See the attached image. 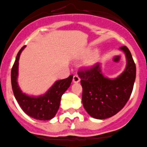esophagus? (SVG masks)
I'll return each mask as SVG.
<instances>
[{
  "label": "esophagus",
  "instance_id": "obj_1",
  "mask_svg": "<svg viewBox=\"0 0 147 147\" xmlns=\"http://www.w3.org/2000/svg\"><path fill=\"white\" fill-rule=\"evenodd\" d=\"M79 81H80V78L79 77V76L78 75H74V77H73V82L74 83H77L79 82Z\"/></svg>",
  "mask_w": 147,
  "mask_h": 147
}]
</instances>
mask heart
I'll use <instances>...</instances> for the list:
<instances>
[{"instance_id": "b5f03b06", "label": "heart", "mask_w": 147, "mask_h": 147, "mask_svg": "<svg viewBox=\"0 0 147 147\" xmlns=\"http://www.w3.org/2000/svg\"><path fill=\"white\" fill-rule=\"evenodd\" d=\"M98 59V55L97 53H94L90 56V58H89L88 60V62L90 63H94L95 62L97 61Z\"/></svg>"}]
</instances>
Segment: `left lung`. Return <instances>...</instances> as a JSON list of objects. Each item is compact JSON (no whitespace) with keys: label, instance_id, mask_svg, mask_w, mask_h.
Here are the masks:
<instances>
[{"label":"left lung","instance_id":"left-lung-1","mask_svg":"<svg viewBox=\"0 0 147 147\" xmlns=\"http://www.w3.org/2000/svg\"><path fill=\"white\" fill-rule=\"evenodd\" d=\"M125 53L127 65L115 79L105 77L99 63L78 72L82 86L83 106L92 117L109 118L117 114L130 98L135 82L136 68L127 47L119 48Z\"/></svg>","mask_w":147,"mask_h":147}]
</instances>
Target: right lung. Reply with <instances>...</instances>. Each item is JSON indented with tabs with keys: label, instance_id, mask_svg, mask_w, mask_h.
Wrapping results in <instances>:
<instances>
[{
	"label": "right lung",
	"instance_id": "obj_1",
	"mask_svg": "<svg viewBox=\"0 0 147 147\" xmlns=\"http://www.w3.org/2000/svg\"><path fill=\"white\" fill-rule=\"evenodd\" d=\"M25 47V46L22 47L19 51L11 68V78L14 97L22 109L30 117L38 120H49L57 114L62 95L71 85L73 75L66 79L56 81L44 95L35 97L23 93L17 83V77L20 56Z\"/></svg>",
	"mask_w": 147,
	"mask_h": 147
}]
</instances>
